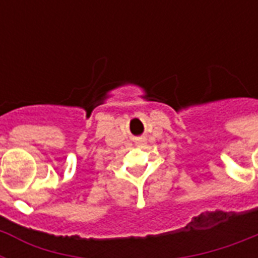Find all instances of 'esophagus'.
Instances as JSON below:
<instances>
[{"mask_svg":"<svg viewBox=\"0 0 258 258\" xmlns=\"http://www.w3.org/2000/svg\"><path fill=\"white\" fill-rule=\"evenodd\" d=\"M137 145L138 146L146 145V139H145V138H139V139H137Z\"/></svg>","mask_w":258,"mask_h":258,"instance_id":"1","label":"esophagus"}]
</instances>
